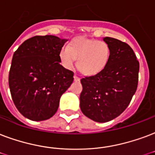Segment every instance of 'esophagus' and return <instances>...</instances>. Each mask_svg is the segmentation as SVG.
<instances>
[{
	"mask_svg": "<svg viewBox=\"0 0 155 155\" xmlns=\"http://www.w3.org/2000/svg\"><path fill=\"white\" fill-rule=\"evenodd\" d=\"M74 80H75V81H80V78L79 77V76H77L76 75H74Z\"/></svg>",
	"mask_w": 155,
	"mask_h": 155,
	"instance_id": "34e87169",
	"label": "esophagus"
}]
</instances>
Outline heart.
<instances>
[{"label":"heart","instance_id":"1","mask_svg":"<svg viewBox=\"0 0 155 155\" xmlns=\"http://www.w3.org/2000/svg\"><path fill=\"white\" fill-rule=\"evenodd\" d=\"M59 57L62 64L67 69H71L77 59L80 71L84 75H93L101 72L108 64L110 49L104 41L79 37L62 48Z\"/></svg>","mask_w":155,"mask_h":155}]
</instances>
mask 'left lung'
<instances>
[{"label": "left lung", "mask_w": 155, "mask_h": 155, "mask_svg": "<svg viewBox=\"0 0 155 155\" xmlns=\"http://www.w3.org/2000/svg\"><path fill=\"white\" fill-rule=\"evenodd\" d=\"M110 58L98 74L80 80V109L93 121L105 123L121 114L129 105L138 84L139 62L133 49L125 42L105 37Z\"/></svg>", "instance_id": "1"}]
</instances>
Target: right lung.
<instances>
[{"mask_svg": "<svg viewBox=\"0 0 155 155\" xmlns=\"http://www.w3.org/2000/svg\"><path fill=\"white\" fill-rule=\"evenodd\" d=\"M55 35H35L15 52L9 73L12 99L18 110L33 121L51 118L60 97L72 84L74 73L60 65L67 42Z\"/></svg>", "mask_w": 155, "mask_h": 155, "instance_id": "add662e5", "label": "right lung"}]
</instances>
